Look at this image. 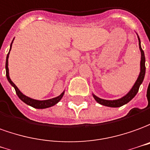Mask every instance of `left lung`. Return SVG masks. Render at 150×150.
Segmentation results:
<instances>
[{"label": "left lung", "mask_w": 150, "mask_h": 150, "mask_svg": "<svg viewBox=\"0 0 150 150\" xmlns=\"http://www.w3.org/2000/svg\"><path fill=\"white\" fill-rule=\"evenodd\" d=\"M138 39H139V47H140V50H141V73H140V75H139V77H138L137 80L136 81V83L134 84L133 87L132 88V90L129 91V93H128V94H126L124 97L121 98L117 99V100H105V99H102L100 98L97 97V96H95L94 94H93L94 99L97 101L98 103H100L101 105H103V106H107V107H121V106H123L124 104L128 103V102H130V101L136 96V94H137L139 88H140V86H141V84L142 83V81L144 80V77H145V53H144V51L141 48V41H140V38H139V37H138Z\"/></svg>", "instance_id": "obj_1"}]
</instances>
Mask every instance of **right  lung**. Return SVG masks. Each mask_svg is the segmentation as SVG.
I'll use <instances>...</instances> for the list:
<instances>
[{
  "label": "right lung",
  "instance_id": "right-lung-1",
  "mask_svg": "<svg viewBox=\"0 0 150 150\" xmlns=\"http://www.w3.org/2000/svg\"><path fill=\"white\" fill-rule=\"evenodd\" d=\"M11 46H12V43H11ZM11 46H10V49H11ZM9 51H10V50H9ZM9 52L8 53V55H7V57H6V62H5L6 77H7V79H8V81H9V83L11 84L14 87V89H15V91H16V94H17V95L18 96L19 98H20L22 102H24V103L27 104V105H30V106H31L32 107H35V108H37V109H43V108H47V107H52V106H54L55 104L57 103H58V102L62 98L64 91L63 93L60 94V95H59L58 97L54 98H52V99H48V100H43V101L32 99V98L27 97V96H26V95H24V94H22V92L18 90V88L16 86L15 84L13 83L12 81H11V79L9 78V68H8V58H9Z\"/></svg>",
  "mask_w": 150,
  "mask_h": 150
}]
</instances>
